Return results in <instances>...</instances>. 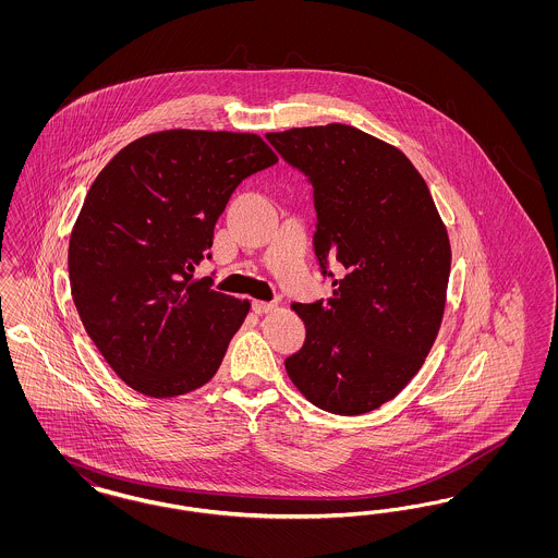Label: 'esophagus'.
Segmentation results:
<instances>
[{"label": "esophagus", "mask_w": 558, "mask_h": 558, "mask_svg": "<svg viewBox=\"0 0 558 558\" xmlns=\"http://www.w3.org/2000/svg\"><path fill=\"white\" fill-rule=\"evenodd\" d=\"M276 305L274 303H266V301H253V312L255 314H267L271 312Z\"/></svg>", "instance_id": "esophagus-1"}]
</instances>
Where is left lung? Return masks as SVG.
Masks as SVG:
<instances>
[{
    "label": "left lung",
    "mask_w": 558,
    "mask_h": 558,
    "mask_svg": "<svg viewBox=\"0 0 558 558\" xmlns=\"http://www.w3.org/2000/svg\"><path fill=\"white\" fill-rule=\"evenodd\" d=\"M266 137L314 187V251L335 287L326 301L292 303L307 335L284 366L319 410L366 414L398 396L435 343L450 278L448 232L398 148L341 123Z\"/></svg>",
    "instance_id": "1"
}]
</instances>
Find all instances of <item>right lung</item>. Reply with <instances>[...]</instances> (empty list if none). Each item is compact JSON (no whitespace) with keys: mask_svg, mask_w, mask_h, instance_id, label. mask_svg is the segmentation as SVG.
<instances>
[{"mask_svg":"<svg viewBox=\"0 0 558 558\" xmlns=\"http://www.w3.org/2000/svg\"><path fill=\"white\" fill-rule=\"evenodd\" d=\"M255 133H150L98 173L69 242L81 322L108 366L150 398L209 383L248 301L213 291L194 267L232 192L276 162Z\"/></svg>","mask_w":558,"mask_h":558,"instance_id":"add662e5","label":"right lung"}]
</instances>
